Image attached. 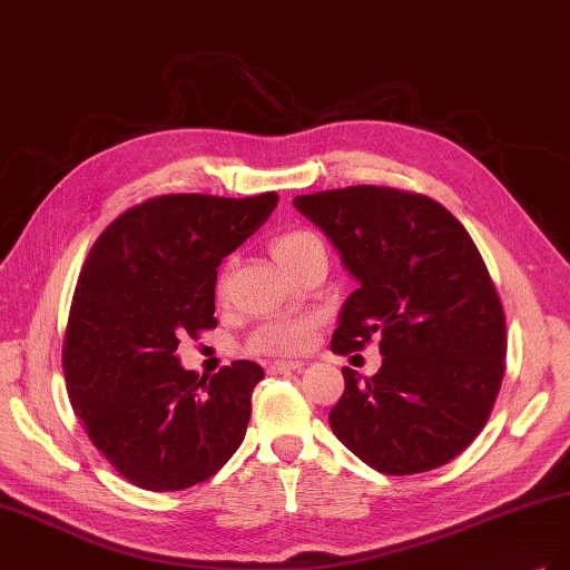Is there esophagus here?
<instances>
[{
  "mask_svg": "<svg viewBox=\"0 0 570 570\" xmlns=\"http://www.w3.org/2000/svg\"><path fill=\"white\" fill-rule=\"evenodd\" d=\"M302 361H275V364L268 366V373H295L302 371Z\"/></svg>",
  "mask_w": 570,
  "mask_h": 570,
  "instance_id": "34e87169",
  "label": "esophagus"
}]
</instances>
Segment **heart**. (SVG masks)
<instances>
[{
    "label": "heart",
    "mask_w": 570,
    "mask_h": 570,
    "mask_svg": "<svg viewBox=\"0 0 570 570\" xmlns=\"http://www.w3.org/2000/svg\"><path fill=\"white\" fill-rule=\"evenodd\" d=\"M321 245V239L308 230H289L273 239V256L285 271L295 266L299 258ZM216 292L226 295V273H220ZM321 318L314 314H283L264 321L249 337V352L266 356H289L312 347Z\"/></svg>",
    "instance_id": "b5f03b06"
}]
</instances>
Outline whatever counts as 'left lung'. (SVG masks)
<instances>
[{"label":"left lung","instance_id":"left-lung-1","mask_svg":"<svg viewBox=\"0 0 570 570\" xmlns=\"http://www.w3.org/2000/svg\"><path fill=\"white\" fill-rule=\"evenodd\" d=\"M295 206L358 283L331 350L381 340L375 375L342 368L333 433L387 475L452 461L485 428L507 358L504 308L469 230L435 199L394 187L325 189Z\"/></svg>","mask_w":570,"mask_h":570}]
</instances>
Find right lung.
Returning <instances> with one entry per match:
<instances>
[{"instance_id": "obj_1", "label": "right lung", "mask_w": 570, "mask_h": 570, "mask_svg": "<svg viewBox=\"0 0 570 570\" xmlns=\"http://www.w3.org/2000/svg\"><path fill=\"white\" fill-rule=\"evenodd\" d=\"M275 204V193L154 197L109 223L85 258L63 337L66 387L92 444L137 488H193L245 440L262 366L233 361L199 377L176 350L216 327V268Z\"/></svg>"}]
</instances>
